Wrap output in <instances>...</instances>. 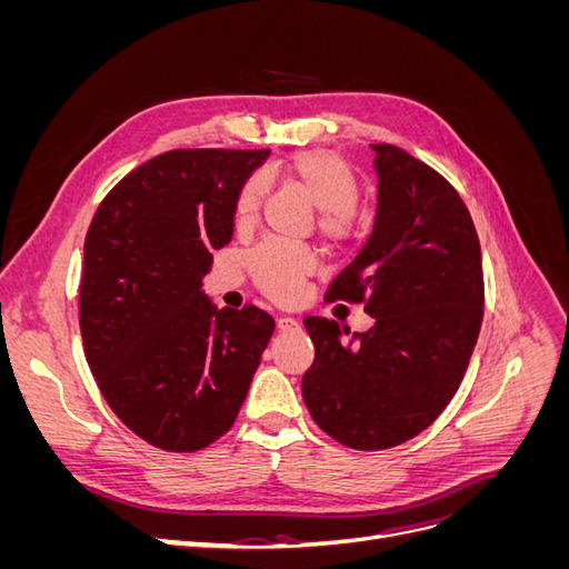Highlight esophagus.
Segmentation results:
<instances>
[{"mask_svg": "<svg viewBox=\"0 0 569 569\" xmlns=\"http://www.w3.org/2000/svg\"><path fill=\"white\" fill-rule=\"evenodd\" d=\"M299 327V320L291 318V316H280L278 318V330L280 332H289V330H297Z\"/></svg>", "mask_w": 569, "mask_h": 569, "instance_id": "34e87169", "label": "esophagus"}]
</instances>
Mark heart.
Segmentation results:
<instances>
[{"instance_id":"1","label":"heart","mask_w":569,"mask_h":569,"mask_svg":"<svg viewBox=\"0 0 569 569\" xmlns=\"http://www.w3.org/2000/svg\"><path fill=\"white\" fill-rule=\"evenodd\" d=\"M268 178L280 176L287 182L299 187L301 192L318 206V232L332 249L351 247L360 230L363 218L358 213L360 180L353 166L339 151L311 149L297 151L284 161L270 166ZM268 192V182L261 173H253L237 197V220L249 222L258 216ZM247 266L256 287L274 301H297L303 291V282L311 278L318 266L316 251L299 244H284L266 239L258 244Z\"/></svg>"}]
</instances>
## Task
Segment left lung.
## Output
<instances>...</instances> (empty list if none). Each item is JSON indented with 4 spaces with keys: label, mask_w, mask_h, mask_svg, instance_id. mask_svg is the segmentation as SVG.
I'll use <instances>...</instances> for the list:
<instances>
[{
    "label": "left lung",
    "mask_w": 569,
    "mask_h": 569,
    "mask_svg": "<svg viewBox=\"0 0 569 569\" xmlns=\"http://www.w3.org/2000/svg\"><path fill=\"white\" fill-rule=\"evenodd\" d=\"M372 234L327 289L366 303L368 332L308 316L316 358L301 391L322 432L356 451L399 446L432 425L458 391L485 316L481 249L468 206L435 168L372 144Z\"/></svg>",
    "instance_id": "1"
}]
</instances>
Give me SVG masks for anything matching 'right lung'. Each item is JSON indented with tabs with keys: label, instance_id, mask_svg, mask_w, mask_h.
I'll return each instance as SVG.
<instances>
[{
	"label": "right lung",
	"instance_id": "right-lung-1",
	"mask_svg": "<svg viewBox=\"0 0 569 569\" xmlns=\"http://www.w3.org/2000/svg\"><path fill=\"white\" fill-rule=\"evenodd\" d=\"M268 149H173L137 166L84 237L80 332L107 403L137 437L192 453L237 420L274 320L201 291Z\"/></svg>",
	"mask_w": 569,
	"mask_h": 569
}]
</instances>
